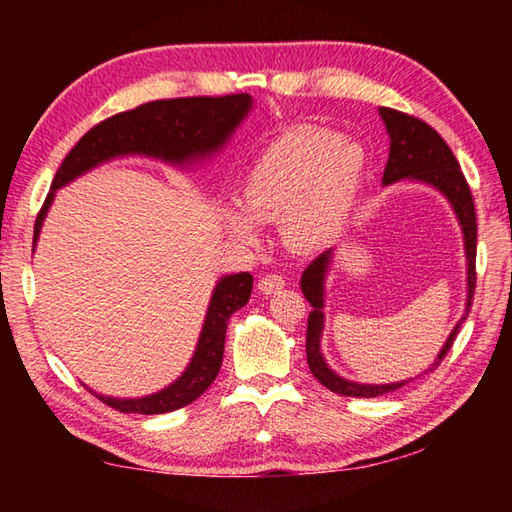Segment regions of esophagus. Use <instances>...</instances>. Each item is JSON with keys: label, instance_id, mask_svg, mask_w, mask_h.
Masks as SVG:
<instances>
[{"label": "esophagus", "instance_id": "obj_1", "mask_svg": "<svg viewBox=\"0 0 512 512\" xmlns=\"http://www.w3.org/2000/svg\"><path fill=\"white\" fill-rule=\"evenodd\" d=\"M284 287V277L280 273H266L259 277V291L266 293V296H271V293L280 291Z\"/></svg>", "mask_w": 512, "mask_h": 512}]
</instances>
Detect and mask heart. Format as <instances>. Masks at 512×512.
Here are the masks:
<instances>
[{
  "mask_svg": "<svg viewBox=\"0 0 512 512\" xmlns=\"http://www.w3.org/2000/svg\"><path fill=\"white\" fill-rule=\"evenodd\" d=\"M366 171L359 144L323 128H296L266 146L241 180V210H225V225L255 241L259 223H282L293 248L325 246L343 228Z\"/></svg>",
  "mask_w": 512,
  "mask_h": 512,
  "instance_id": "1",
  "label": "heart"
}]
</instances>
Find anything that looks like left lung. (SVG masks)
I'll return each mask as SVG.
<instances>
[{"label":"left lung","instance_id":"obj_1","mask_svg":"<svg viewBox=\"0 0 512 512\" xmlns=\"http://www.w3.org/2000/svg\"><path fill=\"white\" fill-rule=\"evenodd\" d=\"M379 115L384 119L388 128V135H391V153H388V162L384 169V185H393L397 180L413 178L422 180V183H429L436 189H440L452 203L454 212L461 221L463 237H465V255H467V307L463 318L458 320V325L452 329L447 343L440 350L438 359L431 363V372L440 366V361L445 359V354L454 345V339L461 329L463 320L470 314L472 300H474V289H476V212H474V198L470 192V185L461 171V164L454 158L452 149H449L447 142L440 137L433 128L413 115H406V112L393 110V108H379ZM332 262V250H325L323 255L316 257L311 262L305 273H302L300 287L309 305L314 311L309 314L307 320V363L311 375H314L320 384L336 395L345 397H377L393 393L397 388H402L406 381H397V384H381V386H370V384H354V381L343 379L334 375L332 370L327 368L323 361V354H320V332H323V282H325V271L327 264Z\"/></svg>","mask_w":512,"mask_h":512}]
</instances>
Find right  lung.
Listing matches in <instances>:
<instances>
[{
    "mask_svg": "<svg viewBox=\"0 0 512 512\" xmlns=\"http://www.w3.org/2000/svg\"><path fill=\"white\" fill-rule=\"evenodd\" d=\"M253 99L250 94H223V97H180L142 103L133 110L119 112L99 121L85 133L60 164L51 192L42 203L33 241L38 239L40 225L54 201L58 187L81 176L83 171L97 167L99 162L117 158V155L142 153L162 158L167 162L183 164L187 160L219 151L239 121L248 115ZM253 291V275H228L216 284L214 296L207 309L201 339H198L194 359L176 384L164 391L140 397V400H115V397L97 395L103 404L121 413L158 415L169 413L198 400L221 370L225 327L230 316L241 309Z\"/></svg>",
    "mask_w": 512,
    "mask_h": 512,
    "instance_id": "1",
    "label": "right lung"
}]
</instances>
